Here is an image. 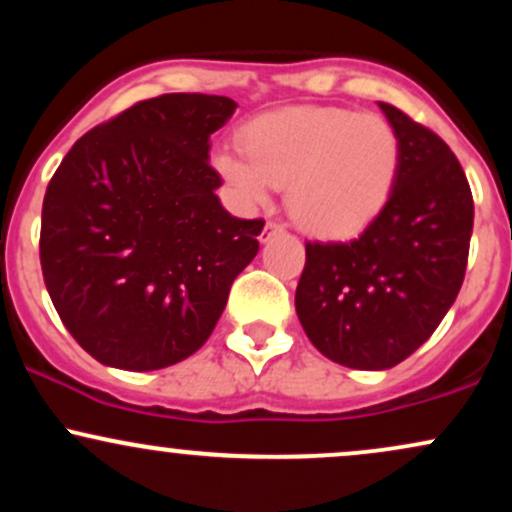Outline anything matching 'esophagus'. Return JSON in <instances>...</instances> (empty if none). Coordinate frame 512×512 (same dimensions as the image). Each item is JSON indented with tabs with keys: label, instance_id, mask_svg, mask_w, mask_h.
Instances as JSON below:
<instances>
[{
	"label": "esophagus",
	"instance_id": "esophagus-1",
	"mask_svg": "<svg viewBox=\"0 0 512 512\" xmlns=\"http://www.w3.org/2000/svg\"><path fill=\"white\" fill-rule=\"evenodd\" d=\"M281 231H284V226H281V223H276V221H267V223H264V231H262V243H267V240L269 238H272L274 236V233H281Z\"/></svg>",
	"mask_w": 512,
	"mask_h": 512
}]
</instances>
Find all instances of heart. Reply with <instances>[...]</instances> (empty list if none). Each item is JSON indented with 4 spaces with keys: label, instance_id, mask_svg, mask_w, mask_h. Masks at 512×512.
<instances>
[{
    "label": "heart",
    "instance_id": "b5f03b06",
    "mask_svg": "<svg viewBox=\"0 0 512 512\" xmlns=\"http://www.w3.org/2000/svg\"><path fill=\"white\" fill-rule=\"evenodd\" d=\"M243 149L219 151L214 166L245 207L262 209L289 187L303 231L349 238L380 216L397 187L402 142L385 117L349 108H289L243 129Z\"/></svg>",
    "mask_w": 512,
    "mask_h": 512
}]
</instances>
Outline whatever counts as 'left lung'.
<instances>
[{
  "label": "left lung",
  "instance_id": "1",
  "mask_svg": "<svg viewBox=\"0 0 512 512\" xmlns=\"http://www.w3.org/2000/svg\"><path fill=\"white\" fill-rule=\"evenodd\" d=\"M402 142L387 207L349 243H305L296 313L322 356L346 368L397 366L436 332L460 293L474 202L450 146L380 103Z\"/></svg>",
  "mask_w": 512,
  "mask_h": 512
}]
</instances>
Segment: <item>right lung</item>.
<instances>
[{
    "label": "right lung",
    "instance_id": "right-lung-1",
    "mask_svg": "<svg viewBox=\"0 0 512 512\" xmlns=\"http://www.w3.org/2000/svg\"><path fill=\"white\" fill-rule=\"evenodd\" d=\"M226 96L166 93L93 127L43 199L40 267L64 327L103 366L158 370L209 339L262 219L221 207L209 137Z\"/></svg>",
    "mask_w": 512,
    "mask_h": 512
}]
</instances>
